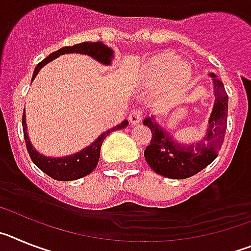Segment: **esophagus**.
I'll use <instances>...</instances> for the list:
<instances>
[{
	"label": "esophagus",
	"instance_id": "esophagus-1",
	"mask_svg": "<svg viewBox=\"0 0 251 251\" xmlns=\"http://www.w3.org/2000/svg\"><path fill=\"white\" fill-rule=\"evenodd\" d=\"M142 117H143V113H142V110L139 109H136L133 110V112H130L129 114V122L130 124H138L139 122L142 121Z\"/></svg>",
	"mask_w": 251,
	"mask_h": 251
}]
</instances>
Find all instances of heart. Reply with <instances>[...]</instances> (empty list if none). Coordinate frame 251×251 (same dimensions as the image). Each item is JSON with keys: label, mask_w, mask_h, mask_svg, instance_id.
<instances>
[{"label": "heart", "mask_w": 251, "mask_h": 251, "mask_svg": "<svg viewBox=\"0 0 251 251\" xmlns=\"http://www.w3.org/2000/svg\"><path fill=\"white\" fill-rule=\"evenodd\" d=\"M191 69L172 54L153 57L143 73V81L151 88L165 86V98L176 100L191 79Z\"/></svg>", "instance_id": "1"}]
</instances>
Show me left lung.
<instances>
[{"instance_id": "obj_1", "label": "left lung", "mask_w": 251, "mask_h": 251, "mask_svg": "<svg viewBox=\"0 0 251 251\" xmlns=\"http://www.w3.org/2000/svg\"><path fill=\"white\" fill-rule=\"evenodd\" d=\"M215 104L208 121L206 137L196 145L181 146L159 128L153 118H146L143 124L152 133L150 146L145 150V157L156 174L175 179H183L199 174L217 157L223 146L227 127V94L223 81L214 74Z\"/></svg>"}]
</instances>
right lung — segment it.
<instances>
[{"instance_id": "right-lung-1", "label": "right lung", "mask_w": 251, "mask_h": 251, "mask_svg": "<svg viewBox=\"0 0 251 251\" xmlns=\"http://www.w3.org/2000/svg\"><path fill=\"white\" fill-rule=\"evenodd\" d=\"M69 52H76V54H85L92 56L93 59L98 60L101 64H110V60L113 59V51L110 50L108 46H105L101 43H81L76 44L73 46H65L61 48L60 50L55 51L52 54L49 55L46 59H44L41 63L37 64L35 68L34 75H32V80L40 72V69L44 65L51 61V60L56 59L57 56L63 54H69ZM128 122L123 121L119 123L117 127H113L110 129L103 133L100 137L97 138L89 147H86L85 150L80 151V152L75 153L74 156H68L64 158H51V157H44L41 156L34 147L31 146L30 141H28L27 132H26V121H25V112L22 114V129H24V137H25L26 148L30 154L31 159L35 165L40 168V170L45 172L48 176L51 178L57 179V181H73V179L81 178L88 175L97 167L99 161V156H100V147L105 137L109 134L113 130H118L122 128L127 127Z\"/></svg>"}]
</instances>
